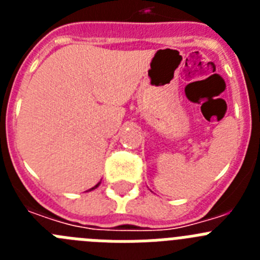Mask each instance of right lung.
Returning <instances> with one entry per match:
<instances>
[{
    "label": "right lung",
    "mask_w": 260,
    "mask_h": 260,
    "mask_svg": "<svg viewBox=\"0 0 260 260\" xmlns=\"http://www.w3.org/2000/svg\"><path fill=\"white\" fill-rule=\"evenodd\" d=\"M99 185H100V182H99V183H98V185H96V186H95V187H92V189H91V190H93V189H96V187H98V186H99Z\"/></svg>",
    "instance_id": "right-lung-1"
}]
</instances>
